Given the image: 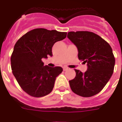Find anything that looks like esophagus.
<instances>
[{"mask_svg":"<svg viewBox=\"0 0 122 122\" xmlns=\"http://www.w3.org/2000/svg\"><path fill=\"white\" fill-rule=\"evenodd\" d=\"M68 70V68H67V67H64V68H63V70L64 71H66Z\"/></svg>","mask_w":122,"mask_h":122,"instance_id":"obj_1","label":"esophagus"}]
</instances>
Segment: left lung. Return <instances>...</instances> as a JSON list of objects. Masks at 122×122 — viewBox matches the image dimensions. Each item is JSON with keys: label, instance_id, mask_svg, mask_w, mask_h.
<instances>
[{"label": "left lung", "instance_id": "1", "mask_svg": "<svg viewBox=\"0 0 122 122\" xmlns=\"http://www.w3.org/2000/svg\"><path fill=\"white\" fill-rule=\"evenodd\" d=\"M67 37L77 47L78 59L87 66L84 73L75 70L76 76L69 81L71 89L80 96H93L101 91L113 75L115 59L112 47L90 31H70Z\"/></svg>", "mask_w": 122, "mask_h": 122}]
</instances>
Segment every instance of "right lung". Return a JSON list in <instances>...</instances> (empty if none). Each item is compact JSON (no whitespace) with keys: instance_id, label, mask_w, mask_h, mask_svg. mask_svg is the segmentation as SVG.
<instances>
[{"instance_id":"obj_1","label":"right lung","mask_w":122,"mask_h":122,"mask_svg":"<svg viewBox=\"0 0 122 122\" xmlns=\"http://www.w3.org/2000/svg\"><path fill=\"white\" fill-rule=\"evenodd\" d=\"M66 34L37 28L27 32L16 43L10 57L12 73L20 87L30 96L41 97L52 91L56 78L63 68L44 66L42 59L52 56L54 44L65 39Z\"/></svg>"}]
</instances>
